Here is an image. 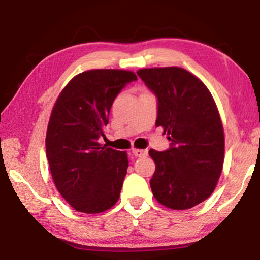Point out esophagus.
Listing matches in <instances>:
<instances>
[{
	"label": "esophagus",
	"instance_id": "34e87169",
	"mask_svg": "<svg viewBox=\"0 0 260 260\" xmlns=\"http://www.w3.org/2000/svg\"><path fill=\"white\" fill-rule=\"evenodd\" d=\"M132 153L136 155V157H146L148 154L147 150H140V148H132Z\"/></svg>",
	"mask_w": 260,
	"mask_h": 260
}]
</instances>
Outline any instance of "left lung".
Returning <instances> with one entry per match:
<instances>
[{
    "mask_svg": "<svg viewBox=\"0 0 260 260\" xmlns=\"http://www.w3.org/2000/svg\"><path fill=\"white\" fill-rule=\"evenodd\" d=\"M158 99L155 126L171 147L150 150L155 171L150 184L166 208H192L212 195L222 172L224 134L219 109L205 83L178 67L137 71Z\"/></svg>",
    "mask_w": 260,
    "mask_h": 260,
    "instance_id": "left-lung-1",
    "label": "left lung"
}]
</instances>
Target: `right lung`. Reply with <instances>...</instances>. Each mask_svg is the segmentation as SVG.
<instances>
[{"mask_svg": "<svg viewBox=\"0 0 260 260\" xmlns=\"http://www.w3.org/2000/svg\"><path fill=\"white\" fill-rule=\"evenodd\" d=\"M128 70L95 69L76 75L55 100L46 132V157L58 191L77 212L98 214L115 205L128 168L126 151L99 143Z\"/></svg>", "mask_w": 260, "mask_h": 260, "instance_id": "add662e5", "label": "right lung"}]
</instances>
